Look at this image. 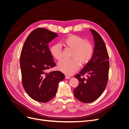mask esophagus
<instances>
[{
	"label": "esophagus",
	"mask_w": 129,
	"mask_h": 129,
	"mask_svg": "<svg viewBox=\"0 0 129 129\" xmlns=\"http://www.w3.org/2000/svg\"><path fill=\"white\" fill-rule=\"evenodd\" d=\"M65 78L66 79H71V77L70 76H68V75H66L65 76Z\"/></svg>",
	"instance_id": "34e87169"
}]
</instances>
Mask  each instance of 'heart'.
<instances>
[{
	"instance_id": "heart-1",
	"label": "heart",
	"mask_w": 129,
	"mask_h": 129,
	"mask_svg": "<svg viewBox=\"0 0 129 129\" xmlns=\"http://www.w3.org/2000/svg\"><path fill=\"white\" fill-rule=\"evenodd\" d=\"M67 47L73 49L71 60H63L58 64V68L63 73L71 75L79 69L80 62L85 64L91 59L93 54V47L90 42L85 41L82 37L70 35L62 41ZM53 57L57 60L62 58V50L60 44H55L50 48Z\"/></svg>"
}]
</instances>
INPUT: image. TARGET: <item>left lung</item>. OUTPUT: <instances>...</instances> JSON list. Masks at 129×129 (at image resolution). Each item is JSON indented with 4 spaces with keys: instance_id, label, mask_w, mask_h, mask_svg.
I'll list each match as a JSON object with an SVG mask.
<instances>
[{
    "instance_id": "left-lung-1",
    "label": "left lung",
    "mask_w": 129,
    "mask_h": 129,
    "mask_svg": "<svg viewBox=\"0 0 129 129\" xmlns=\"http://www.w3.org/2000/svg\"><path fill=\"white\" fill-rule=\"evenodd\" d=\"M90 30L95 41L94 52L91 60L75 75L79 84L74 89L76 99L85 103L93 102L102 94L107 84L109 69V55L105 43L96 30Z\"/></svg>"
}]
</instances>
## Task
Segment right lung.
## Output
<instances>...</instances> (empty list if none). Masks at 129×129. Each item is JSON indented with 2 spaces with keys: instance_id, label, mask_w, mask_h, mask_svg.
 I'll list each match as a JSON object with an SVG mask.
<instances>
[{
  "instance_id": "obj_1",
  "label": "right lung",
  "mask_w": 129,
  "mask_h": 129,
  "mask_svg": "<svg viewBox=\"0 0 129 129\" xmlns=\"http://www.w3.org/2000/svg\"><path fill=\"white\" fill-rule=\"evenodd\" d=\"M57 36L48 29L38 28L27 37L21 50L20 66L23 87L38 102L46 103L53 99L58 83L64 79L61 72H47L56 65L48 43Z\"/></svg>"
}]
</instances>
